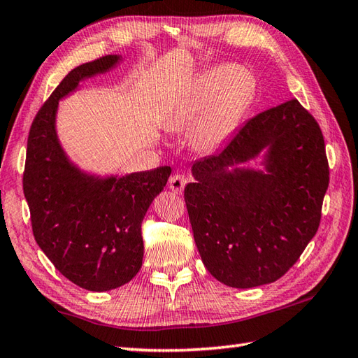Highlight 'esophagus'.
I'll list each match as a JSON object with an SVG mask.
<instances>
[{
	"mask_svg": "<svg viewBox=\"0 0 358 358\" xmlns=\"http://www.w3.org/2000/svg\"><path fill=\"white\" fill-rule=\"evenodd\" d=\"M186 185H187V178L183 177V175H180V173L172 175V177L169 178V187L177 194L183 192V189H185Z\"/></svg>",
	"mask_w": 358,
	"mask_h": 358,
	"instance_id": "esophagus-1",
	"label": "esophagus"
}]
</instances>
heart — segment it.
Returning <instances> with one entry per match:
<instances>
[{
    "label": "heart",
    "instance_id": "heart-1",
    "mask_svg": "<svg viewBox=\"0 0 358 358\" xmlns=\"http://www.w3.org/2000/svg\"><path fill=\"white\" fill-rule=\"evenodd\" d=\"M229 72L215 69L206 72L194 83L183 104L171 110L166 126L172 129L183 127L204 113L196 124L194 140L200 148L210 149L222 143L237 120L246 101V87L240 80H229Z\"/></svg>",
    "mask_w": 358,
    "mask_h": 358
}]
</instances>
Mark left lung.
<instances>
[{"mask_svg": "<svg viewBox=\"0 0 358 358\" xmlns=\"http://www.w3.org/2000/svg\"><path fill=\"white\" fill-rule=\"evenodd\" d=\"M264 147L268 174L227 171ZM192 173L185 201L195 245L227 286L281 278L318 231L329 163L320 126L295 98L250 118L218 154L195 162Z\"/></svg>", "mask_w": 358, "mask_h": 358, "instance_id": "left-lung-1", "label": "left lung"}]
</instances>
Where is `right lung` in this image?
Instances as JSON below:
<instances>
[{
  "mask_svg": "<svg viewBox=\"0 0 358 358\" xmlns=\"http://www.w3.org/2000/svg\"><path fill=\"white\" fill-rule=\"evenodd\" d=\"M117 59L101 57L66 75L32 121L22 173L38 246L67 280L95 292L123 286L141 269L143 218L171 175V167L162 166L98 180L71 166L59 146L58 100Z\"/></svg>",
  "mask_w": 358,
  "mask_h": 358,
  "instance_id": "1",
  "label": "right lung"
}]
</instances>
